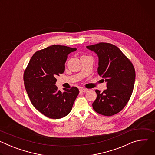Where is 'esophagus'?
<instances>
[{"instance_id": "34e87169", "label": "esophagus", "mask_w": 155, "mask_h": 155, "mask_svg": "<svg viewBox=\"0 0 155 155\" xmlns=\"http://www.w3.org/2000/svg\"><path fill=\"white\" fill-rule=\"evenodd\" d=\"M87 89H85V88H80V91L82 93H86L87 91Z\"/></svg>"}]
</instances>
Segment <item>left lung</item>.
<instances>
[{
    "mask_svg": "<svg viewBox=\"0 0 155 155\" xmlns=\"http://www.w3.org/2000/svg\"><path fill=\"white\" fill-rule=\"evenodd\" d=\"M98 56L97 73L107 82V90H96L93 103L95 111L102 115L112 116L126 106L133 91L136 72L133 65L115 45L99 43L87 46Z\"/></svg>",
    "mask_w": 155,
    "mask_h": 155,
    "instance_id": "8db88e82",
    "label": "left lung"
}]
</instances>
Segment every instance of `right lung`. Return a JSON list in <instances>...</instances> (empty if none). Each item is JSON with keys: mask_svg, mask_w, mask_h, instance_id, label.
Instances as JSON below:
<instances>
[{"mask_svg": "<svg viewBox=\"0 0 155 155\" xmlns=\"http://www.w3.org/2000/svg\"><path fill=\"white\" fill-rule=\"evenodd\" d=\"M77 50L66 46L51 45L37 51L24 73L26 90L34 107L45 116L59 119L68 115L78 95L76 87L63 88L55 85L57 76L65 70L68 56Z\"/></svg>", "mask_w": 155, "mask_h": 155, "instance_id": "1", "label": "right lung"}]
</instances>
